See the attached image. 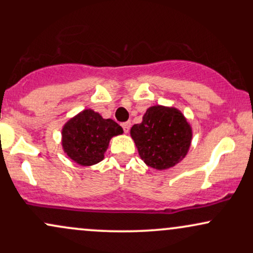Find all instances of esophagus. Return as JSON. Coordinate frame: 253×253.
Instances as JSON below:
<instances>
[{
  "label": "esophagus",
  "instance_id": "obj_1",
  "mask_svg": "<svg viewBox=\"0 0 253 253\" xmlns=\"http://www.w3.org/2000/svg\"><path fill=\"white\" fill-rule=\"evenodd\" d=\"M121 126H123L125 133H128V130L130 128V123H129V121H127V123H123V124H121Z\"/></svg>",
  "mask_w": 253,
  "mask_h": 253
}]
</instances>
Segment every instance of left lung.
Returning a JSON list of instances; mask_svg holds the SVG:
<instances>
[{"label": "left lung", "instance_id": "1", "mask_svg": "<svg viewBox=\"0 0 253 253\" xmlns=\"http://www.w3.org/2000/svg\"><path fill=\"white\" fill-rule=\"evenodd\" d=\"M129 133L144 163L156 170L178 164L193 139V128L181 110L161 104L147 108L141 124L133 125Z\"/></svg>", "mask_w": 253, "mask_h": 253}]
</instances>
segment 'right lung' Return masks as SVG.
Masks as SVG:
<instances>
[{
  "label": "right lung",
  "mask_w": 253,
  "mask_h": 253,
  "mask_svg": "<svg viewBox=\"0 0 253 253\" xmlns=\"http://www.w3.org/2000/svg\"><path fill=\"white\" fill-rule=\"evenodd\" d=\"M123 127L100 113L84 109L69 119L62 128V147L72 162L82 167L100 163L113 136L121 135Z\"/></svg>",
  "instance_id": "1"
}]
</instances>
